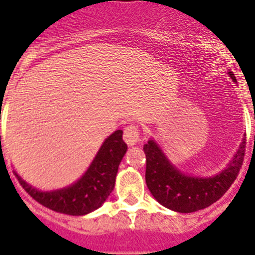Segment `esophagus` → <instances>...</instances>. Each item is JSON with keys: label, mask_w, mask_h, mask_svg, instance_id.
<instances>
[{"label": "esophagus", "mask_w": 255, "mask_h": 255, "mask_svg": "<svg viewBox=\"0 0 255 255\" xmlns=\"http://www.w3.org/2000/svg\"><path fill=\"white\" fill-rule=\"evenodd\" d=\"M124 140L128 145L132 147L135 144H138L140 140V134H139L138 126L130 125L126 126L125 130H124Z\"/></svg>", "instance_id": "esophagus-1"}]
</instances>
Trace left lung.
<instances>
[{
    "label": "left lung",
    "mask_w": 255,
    "mask_h": 255,
    "mask_svg": "<svg viewBox=\"0 0 255 255\" xmlns=\"http://www.w3.org/2000/svg\"><path fill=\"white\" fill-rule=\"evenodd\" d=\"M234 83V73L227 71ZM147 159L145 182L154 199L166 208L180 213H191L209 207L229 190L238 176L245 153V138L226 167L213 176L200 177L185 173L168 159L155 139L144 144Z\"/></svg>",
    "instance_id": "left-lung-1"
}]
</instances>
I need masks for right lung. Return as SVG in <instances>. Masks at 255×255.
<instances>
[{"instance_id":"1","label":"right lung","mask_w":255,"mask_h":255,"mask_svg":"<svg viewBox=\"0 0 255 255\" xmlns=\"http://www.w3.org/2000/svg\"><path fill=\"white\" fill-rule=\"evenodd\" d=\"M128 150L123 130L105 139L89 167L71 185L55 190H39L17 175L26 193L52 211L70 216H84L100 208L112 193L121 161Z\"/></svg>"}]
</instances>
